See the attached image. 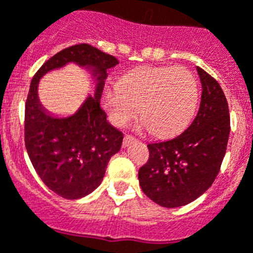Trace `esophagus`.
<instances>
[{"label": "esophagus", "mask_w": 253, "mask_h": 253, "mask_svg": "<svg viewBox=\"0 0 253 253\" xmlns=\"http://www.w3.org/2000/svg\"><path fill=\"white\" fill-rule=\"evenodd\" d=\"M135 141V137H133L131 134H125L124 139H123V146H128L129 143H131V142Z\"/></svg>", "instance_id": "1"}]
</instances>
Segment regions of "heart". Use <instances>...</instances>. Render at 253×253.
<instances>
[{"mask_svg":"<svg viewBox=\"0 0 253 253\" xmlns=\"http://www.w3.org/2000/svg\"><path fill=\"white\" fill-rule=\"evenodd\" d=\"M198 104V85L182 67H141L122 77L120 86L104 94V106L115 125L124 126L141 116L158 137L182 130Z\"/></svg>","mask_w":253,"mask_h":253,"instance_id":"1","label":"heart"}]
</instances>
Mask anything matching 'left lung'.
Returning a JSON list of instances; mask_svg holds the SVG:
<instances>
[{"mask_svg":"<svg viewBox=\"0 0 253 253\" xmlns=\"http://www.w3.org/2000/svg\"><path fill=\"white\" fill-rule=\"evenodd\" d=\"M202 83L199 111L178 137L147 145L139 168L142 191L166 208L186 206L210 189L220 172L230 133V115L220 84L197 67Z\"/></svg>","mask_w":253,"mask_h":253,"instance_id":"left-lung-1","label":"left lung"}]
</instances>
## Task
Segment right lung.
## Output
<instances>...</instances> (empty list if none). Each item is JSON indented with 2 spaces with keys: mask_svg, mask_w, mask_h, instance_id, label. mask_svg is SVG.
Returning a JSON list of instances; mask_svg holds the SVG:
<instances>
[{
  "mask_svg": "<svg viewBox=\"0 0 253 253\" xmlns=\"http://www.w3.org/2000/svg\"><path fill=\"white\" fill-rule=\"evenodd\" d=\"M68 61L93 68L97 91L70 118L56 119L44 112L37 97L41 76ZM119 60L89 43L66 47L40 67L29 86L24 114V142L29 159L42 182L64 199H80L97 189L108 160L120 150L123 131L107 122L101 107L107 70Z\"/></svg>",
  "mask_w": 253,
  "mask_h": 253,
  "instance_id": "1",
  "label": "right lung"
}]
</instances>
